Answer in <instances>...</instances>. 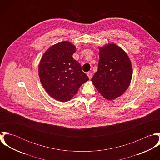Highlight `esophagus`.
Listing matches in <instances>:
<instances>
[{"label":"esophagus","instance_id":"esophagus-1","mask_svg":"<svg viewBox=\"0 0 160 160\" xmlns=\"http://www.w3.org/2000/svg\"><path fill=\"white\" fill-rule=\"evenodd\" d=\"M87 75L88 76L89 78L91 79L92 78V73L91 72H88L87 73Z\"/></svg>","mask_w":160,"mask_h":160}]
</instances>
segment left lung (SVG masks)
Returning <instances> with one entry per match:
<instances>
[{"label":"left lung","mask_w":160,"mask_h":160,"mask_svg":"<svg viewBox=\"0 0 160 160\" xmlns=\"http://www.w3.org/2000/svg\"><path fill=\"white\" fill-rule=\"evenodd\" d=\"M98 70L92 78L93 84L106 99L120 97L130 85L131 62L126 53L114 44L99 47Z\"/></svg>","instance_id":"left-lung-1"}]
</instances>
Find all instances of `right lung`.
<instances>
[{
    "instance_id": "obj_1",
    "label": "right lung",
    "mask_w": 160,
    "mask_h": 160,
    "mask_svg": "<svg viewBox=\"0 0 160 160\" xmlns=\"http://www.w3.org/2000/svg\"><path fill=\"white\" fill-rule=\"evenodd\" d=\"M75 52V46L63 41L51 46L39 63V76L42 86L50 97L62 102L71 100L89 80L79 63L72 57Z\"/></svg>"
}]
</instances>
